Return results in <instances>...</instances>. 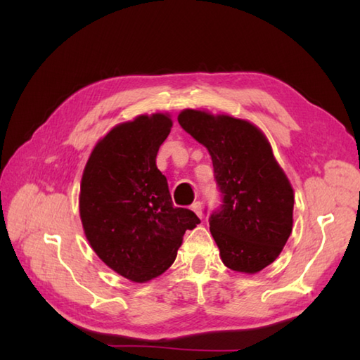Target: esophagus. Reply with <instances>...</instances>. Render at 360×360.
<instances>
[{"label":"esophagus","mask_w":360,"mask_h":360,"mask_svg":"<svg viewBox=\"0 0 360 360\" xmlns=\"http://www.w3.org/2000/svg\"><path fill=\"white\" fill-rule=\"evenodd\" d=\"M192 210L196 213L198 217H202V204H201V201H195L193 204H192Z\"/></svg>","instance_id":"obj_1"}]
</instances>
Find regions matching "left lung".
Returning a JSON list of instances; mask_svg holds the SVG:
<instances>
[{
	"mask_svg": "<svg viewBox=\"0 0 360 360\" xmlns=\"http://www.w3.org/2000/svg\"><path fill=\"white\" fill-rule=\"evenodd\" d=\"M179 125L209 150L223 204L209 218L229 269L255 274L280 255L292 232L294 190L271 143L250 122L184 110Z\"/></svg>",
	"mask_w": 360,
	"mask_h": 360,
	"instance_id": "left-lung-1",
	"label": "left lung"
}]
</instances>
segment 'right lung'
Wrapping results in <instances>:
<instances>
[{"label":"right lung","mask_w":360,"mask_h":360,"mask_svg":"<svg viewBox=\"0 0 360 360\" xmlns=\"http://www.w3.org/2000/svg\"><path fill=\"white\" fill-rule=\"evenodd\" d=\"M172 125L168 114L156 112L114 127L91 153L80 184V218L91 248L137 283L165 272L187 229L201 223L192 210L174 207L156 167Z\"/></svg>","instance_id":"right-lung-1"}]
</instances>
